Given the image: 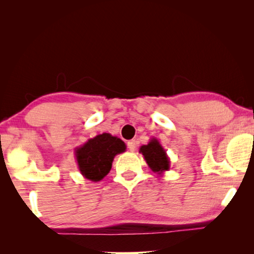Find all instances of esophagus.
I'll use <instances>...</instances> for the list:
<instances>
[{
    "label": "esophagus",
    "instance_id": "1",
    "mask_svg": "<svg viewBox=\"0 0 254 254\" xmlns=\"http://www.w3.org/2000/svg\"><path fill=\"white\" fill-rule=\"evenodd\" d=\"M127 148H128V150H130V151H135V148H136V143H135V141L134 140H131V141H128L127 142Z\"/></svg>",
    "mask_w": 254,
    "mask_h": 254
}]
</instances>
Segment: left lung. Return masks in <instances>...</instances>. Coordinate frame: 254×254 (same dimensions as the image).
<instances>
[{
    "label": "left lung",
    "mask_w": 254,
    "mask_h": 254,
    "mask_svg": "<svg viewBox=\"0 0 254 254\" xmlns=\"http://www.w3.org/2000/svg\"><path fill=\"white\" fill-rule=\"evenodd\" d=\"M139 152L143 154L145 162L153 173L162 175L165 171L170 169V159L163 149L161 143L156 137L150 139L148 144L141 145Z\"/></svg>",
    "instance_id": "obj_1"
}]
</instances>
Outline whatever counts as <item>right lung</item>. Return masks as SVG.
<instances>
[{"mask_svg":"<svg viewBox=\"0 0 254 254\" xmlns=\"http://www.w3.org/2000/svg\"><path fill=\"white\" fill-rule=\"evenodd\" d=\"M127 145L118 136L102 133L75 149L80 174L92 182H100L110 173L114 157L126 151Z\"/></svg>","mask_w":254,"mask_h":254,"instance_id":"right-lung-1","label":"right lung"}]
</instances>
